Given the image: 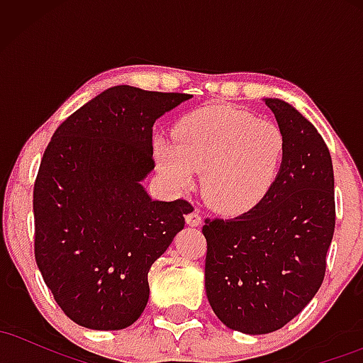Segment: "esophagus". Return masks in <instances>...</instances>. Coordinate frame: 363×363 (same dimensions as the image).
I'll list each match as a JSON object with an SVG mask.
<instances>
[{
  "mask_svg": "<svg viewBox=\"0 0 363 363\" xmlns=\"http://www.w3.org/2000/svg\"><path fill=\"white\" fill-rule=\"evenodd\" d=\"M186 222L187 225H191V227H198V225H201V215H199V211L193 210L191 213H187Z\"/></svg>",
  "mask_w": 363,
  "mask_h": 363,
  "instance_id": "esophagus-1",
  "label": "esophagus"
}]
</instances>
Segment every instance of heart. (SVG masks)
Listing matches in <instances>:
<instances>
[{"instance_id": "obj_1", "label": "heart", "mask_w": 363, "mask_h": 363, "mask_svg": "<svg viewBox=\"0 0 363 363\" xmlns=\"http://www.w3.org/2000/svg\"><path fill=\"white\" fill-rule=\"evenodd\" d=\"M172 141H157V167L186 187L201 170V194L222 213H242L266 198L280 174L285 135L278 124L232 106H208L179 119Z\"/></svg>"}]
</instances>
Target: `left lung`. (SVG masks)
<instances>
[{
  "label": "left lung",
  "instance_id": "obj_1",
  "mask_svg": "<svg viewBox=\"0 0 363 363\" xmlns=\"http://www.w3.org/2000/svg\"><path fill=\"white\" fill-rule=\"evenodd\" d=\"M285 135V155L266 198L235 218H206L205 289L227 328L266 335L318 294L335 234V174L318 129L295 107L264 99Z\"/></svg>",
  "mask_w": 363,
  "mask_h": 363
}]
</instances>
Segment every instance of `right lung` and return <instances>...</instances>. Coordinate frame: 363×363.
Returning a JSON list of instances; mask_svg holds the SVG:
<instances>
[{
    "mask_svg": "<svg viewBox=\"0 0 363 363\" xmlns=\"http://www.w3.org/2000/svg\"><path fill=\"white\" fill-rule=\"evenodd\" d=\"M189 94L129 85L104 90L54 131L34 184L35 261L73 323L114 331L148 302V272L193 206L153 201L155 121Z\"/></svg>",
    "mask_w": 363,
    "mask_h": 363,
    "instance_id": "right-lung-1",
    "label": "right lung"
}]
</instances>
